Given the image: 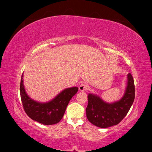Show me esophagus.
Segmentation results:
<instances>
[{
  "mask_svg": "<svg viewBox=\"0 0 152 152\" xmlns=\"http://www.w3.org/2000/svg\"><path fill=\"white\" fill-rule=\"evenodd\" d=\"M87 89H88V85L84 83H81L79 86V90L80 91H84Z\"/></svg>",
  "mask_w": 152,
  "mask_h": 152,
  "instance_id": "1",
  "label": "esophagus"
}]
</instances>
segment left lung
<instances>
[{"label": "left lung", "instance_id": "left-lung-1", "mask_svg": "<svg viewBox=\"0 0 152 152\" xmlns=\"http://www.w3.org/2000/svg\"><path fill=\"white\" fill-rule=\"evenodd\" d=\"M135 96L134 83L131 73L127 75V86L123 97L118 101L107 103L99 96L89 93L86 116L89 122L101 128L118 125L129 110Z\"/></svg>", "mask_w": 152, "mask_h": 152}]
</instances>
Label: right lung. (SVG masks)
<instances>
[{
    "instance_id": "right-lung-1",
    "label": "right lung",
    "mask_w": 152,
    "mask_h": 152,
    "mask_svg": "<svg viewBox=\"0 0 152 152\" xmlns=\"http://www.w3.org/2000/svg\"><path fill=\"white\" fill-rule=\"evenodd\" d=\"M23 74L20 83V95L24 110L34 121L43 125H53L63 118L70 99L78 91L77 87L64 89L51 101L39 102L34 101L27 94L23 86Z\"/></svg>"
}]
</instances>
